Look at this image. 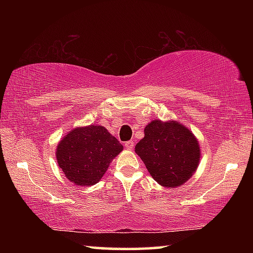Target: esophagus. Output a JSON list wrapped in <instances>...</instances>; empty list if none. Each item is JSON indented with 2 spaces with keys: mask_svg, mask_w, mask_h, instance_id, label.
<instances>
[{
  "mask_svg": "<svg viewBox=\"0 0 253 253\" xmlns=\"http://www.w3.org/2000/svg\"><path fill=\"white\" fill-rule=\"evenodd\" d=\"M134 146H135V143L132 142V140H128V142L125 143V147L127 149H129V151H131V149L134 148Z\"/></svg>",
  "mask_w": 253,
  "mask_h": 253,
  "instance_id": "34e87169",
  "label": "esophagus"
}]
</instances>
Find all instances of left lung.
I'll return each mask as SVG.
<instances>
[{
    "mask_svg": "<svg viewBox=\"0 0 253 253\" xmlns=\"http://www.w3.org/2000/svg\"><path fill=\"white\" fill-rule=\"evenodd\" d=\"M144 132L135 152L152 177L165 187L185 183L200 161V146L192 131L177 122L153 121Z\"/></svg>",
    "mask_w": 253,
    "mask_h": 253,
    "instance_id": "left-lung-1",
    "label": "left lung"
}]
</instances>
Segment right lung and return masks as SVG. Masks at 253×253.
Segmentation results:
<instances>
[{
    "label": "right lung",
    "instance_id": "obj_1",
    "mask_svg": "<svg viewBox=\"0 0 253 253\" xmlns=\"http://www.w3.org/2000/svg\"><path fill=\"white\" fill-rule=\"evenodd\" d=\"M123 145L102 126L90 125L70 131L57 147V161L76 185L90 186L100 181Z\"/></svg>",
    "mask_w": 253,
    "mask_h": 253
}]
</instances>
